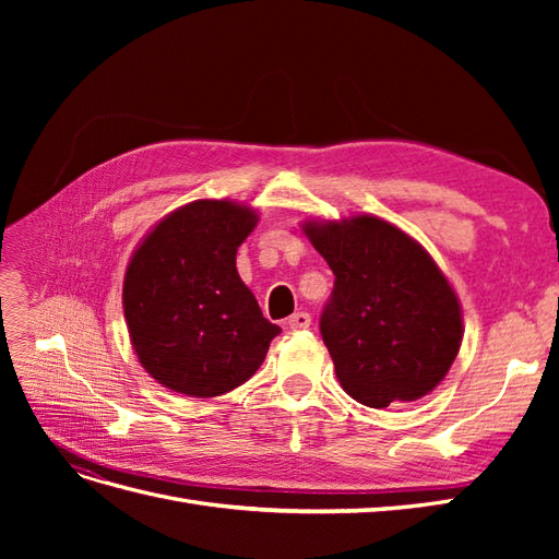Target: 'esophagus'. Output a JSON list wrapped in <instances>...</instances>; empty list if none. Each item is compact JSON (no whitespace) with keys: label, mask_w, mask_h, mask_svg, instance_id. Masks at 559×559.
I'll return each mask as SVG.
<instances>
[{"label":"esophagus","mask_w":559,"mask_h":559,"mask_svg":"<svg viewBox=\"0 0 559 559\" xmlns=\"http://www.w3.org/2000/svg\"><path fill=\"white\" fill-rule=\"evenodd\" d=\"M310 324H312V317L308 312H296L289 317V321H286V326L292 331H306L310 329Z\"/></svg>","instance_id":"34e87169"}]
</instances>
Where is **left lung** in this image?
<instances>
[{"label":"left lung","mask_w":559,"mask_h":559,"mask_svg":"<svg viewBox=\"0 0 559 559\" xmlns=\"http://www.w3.org/2000/svg\"><path fill=\"white\" fill-rule=\"evenodd\" d=\"M302 230L335 275L319 331L345 392L368 408L433 392L464 326L460 298L429 251L370 214Z\"/></svg>","instance_id":"left-lung-1"}]
</instances>
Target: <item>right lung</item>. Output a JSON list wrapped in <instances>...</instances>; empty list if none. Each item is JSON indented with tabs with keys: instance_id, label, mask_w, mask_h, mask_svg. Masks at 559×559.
<instances>
[{
	"instance_id": "add662e5",
	"label": "right lung",
	"mask_w": 559,
	"mask_h": 559,
	"mask_svg": "<svg viewBox=\"0 0 559 559\" xmlns=\"http://www.w3.org/2000/svg\"><path fill=\"white\" fill-rule=\"evenodd\" d=\"M259 214L195 200L167 214L134 249L123 312L146 373L177 394L210 399L247 382L282 331L240 280L235 253Z\"/></svg>"
}]
</instances>
